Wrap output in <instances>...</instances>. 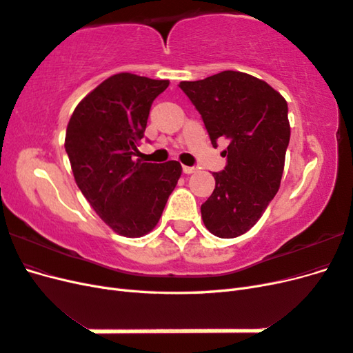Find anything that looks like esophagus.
<instances>
[{"label":"esophagus","instance_id":"34e87169","mask_svg":"<svg viewBox=\"0 0 353 353\" xmlns=\"http://www.w3.org/2000/svg\"><path fill=\"white\" fill-rule=\"evenodd\" d=\"M196 168L194 166H183V172L184 174H194L196 172Z\"/></svg>","mask_w":353,"mask_h":353}]
</instances>
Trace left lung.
I'll use <instances>...</instances> for the list:
<instances>
[{"label":"left lung","instance_id":"1","mask_svg":"<svg viewBox=\"0 0 353 353\" xmlns=\"http://www.w3.org/2000/svg\"><path fill=\"white\" fill-rule=\"evenodd\" d=\"M179 87L196 105L212 145L228 141L227 166L213 172L215 190L203 203L201 219L213 236L234 239L261 219L281 184L290 141L287 101L265 81L223 70Z\"/></svg>","mask_w":353,"mask_h":353}]
</instances>
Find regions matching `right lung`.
<instances>
[{
  "instance_id": "obj_1",
  "label": "right lung",
  "mask_w": 353,
  "mask_h": 353,
  "mask_svg": "<svg viewBox=\"0 0 353 353\" xmlns=\"http://www.w3.org/2000/svg\"><path fill=\"white\" fill-rule=\"evenodd\" d=\"M168 87V79L116 73L85 95L68 123L65 148L77 185L95 213L128 239L157 225L183 174L176 160H132L152 103Z\"/></svg>"
}]
</instances>
